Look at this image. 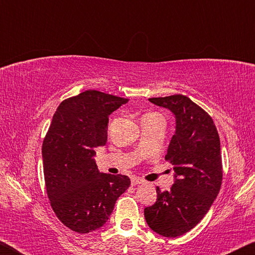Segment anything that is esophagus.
I'll return each instance as SVG.
<instances>
[{
	"instance_id": "34e87169",
	"label": "esophagus",
	"mask_w": 255,
	"mask_h": 255,
	"mask_svg": "<svg viewBox=\"0 0 255 255\" xmlns=\"http://www.w3.org/2000/svg\"><path fill=\"white\" fill-rule=\"evenodd\" d=\"M144 183V180L140 178H137V176H132L131 178V184L132 185H137V184H141Z\"/></svg>"
}]
</instances>
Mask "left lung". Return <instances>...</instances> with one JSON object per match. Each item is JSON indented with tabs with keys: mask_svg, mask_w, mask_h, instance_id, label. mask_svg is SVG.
Returning a JSON list of instances; mask_svg holds the SVG:
<instances>
[{
	"mask_svg": "<svg viewBox=\"0 0 255 255\" xmlns=\"http://www.w3.org/2000/svg\"><path fill=\"white\" fill-rule=\"evenodd\" d=\"M148 100L174 116L175 132L165 155L174 181L169 191L156 188V202L146 207L144 215L153 232L176 237L204 218L221 190V141L210 116L189 98L175 94Z\"/></svg>",
	"mask_w": 255,
	"mask_h": 255,
	"instance_id": "obj_1",
	"label": "left lung"
}]
</instances>
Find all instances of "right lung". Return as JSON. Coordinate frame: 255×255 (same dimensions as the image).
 <instances>
[{
  "label": "right lung",
  "mask_w": 255,
  "mask_h": 255,
  "mask_svg": "<svg viewBox=\"0 0 255 255\" xmlns=\"http://www.w3.org/2000/svg\"><path fill=\"white\" fill-rule=\"evenodd\" d=\"M128 99L89 90L64 100L42 144L47 195L56 216L85 234L102 227L130 185L126 175L99 171L96 149L106 145L109 116Z\"/></svg>",
  "instance_id": "add662e5"
}]
</instances>
